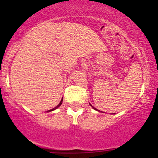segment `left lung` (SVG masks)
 <instances>
[{"label":"left lung","instance_id":"8db88e82","mask_svg":"<svg viewBox=\"0 0 158 158\" xmlns=\"http://www.w3.org/2000/svg\"><path fill=\"white\" fill-rule=\"evenodd\" d=\"M89 105L91 106V107H93V109H94V110H96V111H99V110H97V109H96V108H95V107H93V105H92V104H89Z\"/></svg>","mask_w":158,"mask_h":158}]
</instances>
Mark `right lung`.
<instances>
[{"instance_id": "obj_1", "label": "right lung", "mask_w": 158, "mask_h": 158, "mask_svg": "<svg viewBox=\"0 0 158 158\" xmlns=\"http://www.w3.org/2000/svg\"><path fill=\"white\" fill-rule=\"evenodd\" d=\"M62 104V100H61V102H60V103H59V104H58V106H57V107H54V108H53V109H51V110H49V111H54V110H55V109H56V108H58V107H60V106H61V104ZM48 111H47V112H48Z\"/></svg>"}]
</instances>
